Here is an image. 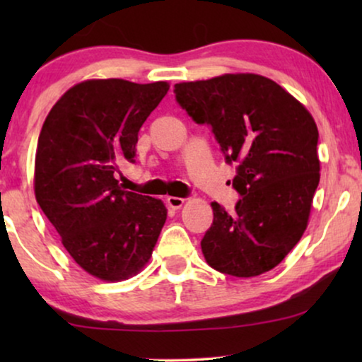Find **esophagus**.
Returning <instances> with one entry per match:
<instances>
[{
    "instance_id": "1",
    "label": "esophagus",
    "mask_w": 362,
    "mask_h": 362,
    "mask_svg": "<svg viewBox=\"0 0 362 362\" xmlns=\"http://www.w3.org/2000/svg\"><path fill=\"white\" fill-rule=\"evenodd\" d=\"M168 206L171 207V209H180V207H182V204H185V199L182 197H175V196H170L166 199Z\"/></svg>"
}]
</instances>
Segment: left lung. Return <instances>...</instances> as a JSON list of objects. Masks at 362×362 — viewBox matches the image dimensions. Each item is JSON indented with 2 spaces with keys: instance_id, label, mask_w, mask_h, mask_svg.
I'll list each match as a JSON object with an SVG mask.
<instances>
[{
  "instance_id": "8db88e82",
  "label": "left lung",
  "mask_w": 362,
  "mask_h": 362,
  "mask_svg": "<svg viewBox=\"0 0 362 362\" xmlns=\"http://www.w3.org/2000/svg\"><path fill=\"white\" fill-rule=\"evenodd\" d=\"M176 100L196 123L212 128L232 186L234 212L211 202L214 221L201 240L221 274L249 279L275 269L308 226L320 182L318 127L303 103L259 74H224L175 86Z\"/></svg>"
}]
</instances>
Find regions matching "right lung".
Segmentation results:
<instances>
[{
  "instance_id": "right-lung-1",
  "label": "right lung",
  "mask_w": 362,
  "mask_h": 362,
  "mask_svg": "<svg viewBox=\"0 0 362 362\" xmlns=\"http://www.w3.org/2000/svg\"><path fill=\"white\" fill-rule=\"evenodd\" d=\"M168 82L90 78L51 108L37 140L34 194L69 255L87 274L122 281L150 262L168 209L122 189L115 173L133 161L138 132Z\"/></svg>"
}]
</instances>
